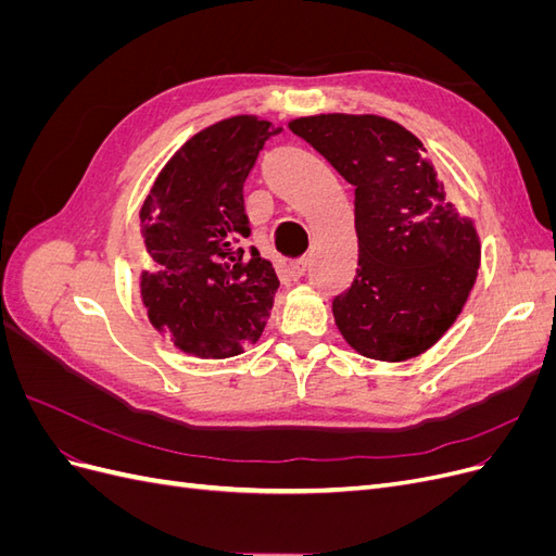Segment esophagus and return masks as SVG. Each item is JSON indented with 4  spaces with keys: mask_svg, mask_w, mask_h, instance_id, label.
I'll list each match as a JSON object with an SVG mask.
<instances>
[{
    "mask_svg": "<svg viewBox=\"0 0 556 556\" xmlns=\"http://www.w3.org/2000/svg\"><path fill=\"white\" fill-rule=\"evenodd\" d=\"M308 268V260H299V262H292L290 266H285V276H288L290 280H299L301 276L306 274Z\"/></svg>",
    "mask_w": 556,
    "mask_h": 556,
    "instance_id": "obj_1",
    "label": "esophagus"
}]
</instances>
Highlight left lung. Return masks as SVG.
<instances>
[{
    "instance_id": "1",
    "label": "left lung",
    "mask_w": 556,
    "mask_h": 556,
    "mask_svg": "<svg viewBox=\"0 0 556 556\" xmlns=\"http://www.w3.org/2000/svg\"><path fill=\"white\" fill-rule=\"evenodd\" d=\"M290 129L355 188L357 276L333 299L336 327L362 357H419L476 285L473 217L445 197L425 143L390 117L319 113L294 117Z\"/></svg>"
}]
</instances>
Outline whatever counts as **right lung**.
Instances as JSON below:
<instances>
[{
	"label": "right lung",
	"mask_w": 556,
	"mask_h": 556,
	"mask_svg": "<svg viewBox=\"0 0 556 556\" xmlns=\"http://www.w3.org/2000/svg\"><path fill=\"white\" fill-rule=\"evenodd\" d=\"M282 127L231 115L185 141L162 166L139 211L150 268L141 301L150 325L201 359L237 357L271 317L274 264L250 237L243 185L266 139Z\"/></svg>",
	"instance_id": "obj_1"
}]
</instances>
